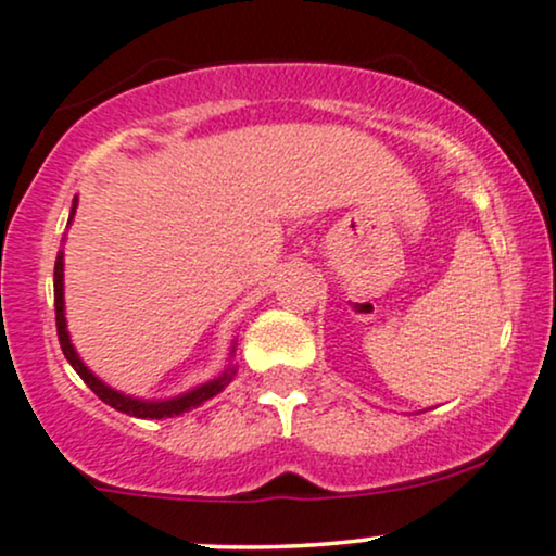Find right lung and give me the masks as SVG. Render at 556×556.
<instances>
[{
    "label": "right lung",
    "instance_id": "add662e5",
    "mask_svg": "<svg viewBox=\"0 0 556 556\" xmlns=\"http://www.w3.org/2000/svg\"><path fill=\"white\" fill-rule=\"evenodd\" d=\"M73 214H75V203H73ZM73 214H70V219H73ZM62 271L65 269H62V253H60V256H56V264H54V314H56V337H60L62 353H65L70 366L78 371L80 379L91 387V392L96 394V397H99L101 402H106V405H112L114 410L127 413V416H136V418H175V416H182V413L193 410V407H198V405H203L206 400H212L214 394H219L222 389L227 387V381L232 379V371L222 374L219 379L206 381L203 387H195L193 392L180 394V397H172V400H162V402H146V400L127 397V394H119L106 384H101V381L96 379V376L88 371L86 366H83L78 353H75V348L70 344L67 324H65V300H62Z\"/></svg>",
    "mask_w": 556,
    "mask_h": 556
}]
</instances>
